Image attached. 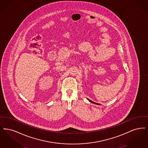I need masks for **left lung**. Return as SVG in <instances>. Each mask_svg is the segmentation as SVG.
I'll list each match as a JSON object with an SVG mask.
<instances>
[{"mask_svg":"<svg viewBox=\"0 0 148 148\" xmlns=\"http://www.w3.org/2000/svg\"><path fill=\"white\" fill-rule=\"evenodd\" d=\"M88 100L90 102H91V103H94V104H97V105H98V104H98V103H95V102H92V101H90V99H88Z\"/></svg>","mask_w":148,"mask_h":148,"instance_id":"1","label":"left lung"}]
</instances>
